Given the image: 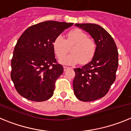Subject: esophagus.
<instances>
[{"instance_id": "esophagus-1", "label": "esophagus", "mask_w": 131, "mask_h": 131, "mask_svg": "<svg viewBox=\"0 0 131 131\" xmlns=\"http://www.w3.org/2000/svg\"><path fill=\"white\" fill-rule=\"evenodd\" d=\"M68 69H69V67H66V66L63 67V70H64V71H66V70H68Z\"/></svg>"}]
</instances>
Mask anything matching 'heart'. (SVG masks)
Masks as SVG:
<instances>
[{"mask_svg":"<svg viewBox=\"0 0 131 131\" xmlns=\"http://www.w3.org/2000/svg\"><path fill=\"white\" fill-rule=\"evenodd\" d=\"M70 47L72 53L63 57L69 51ZM52 47L58 58L63 57L60 59V62L66 65L79 63L81 65L87 64L94 58L96 51L95 41L79 28L69 31L67 33L66 39L62 35H58L53 40Z\"/></svg>","mask_w":131,"mask_h":131,"instance_id":"1","label":"heart"}]
</instances>
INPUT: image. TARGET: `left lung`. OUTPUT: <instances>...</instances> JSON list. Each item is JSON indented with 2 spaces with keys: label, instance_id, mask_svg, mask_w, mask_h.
Masks as SVG:
<instances>
[{
  "label": "left lung",
  "instance_id": "left-lung-1",
  "mask_svg": "<svg viewBox=\"0 0 131 131\" xmlns=\"http://www.w3.org/2000/svg\"><path fill=\"white\" fill-rule=\"evenodd\" d=\"M75 25L92 36L96 45L95 56L81 68H75L74 93L79 100L91 102L104 96L115 81L117 69L118 51L112 36L100 25L76 24Z\"/></svg>",
  "mask_w": 131,
  "mask_h": 131
}]
</instances>
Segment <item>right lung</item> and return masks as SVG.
<instances>
[{
	"instance_id": "add662e5",
	"label": "right lung",
	"mask_w": 131,
	"mask_h": 131,
	"mask_svg": "<svg viewBox=\"0 0 131 131\" xmlns=\"http://www.w3.org/2000/svg\"><path fill=\"white\" fill-rule=\"evenodd\" d=\"M73 23L47 21L29 27L16 43L11 61V79L26 99L43 102L52 96L63 71L55 58L53 40Z\"/></svg>"
}]
</instances>
